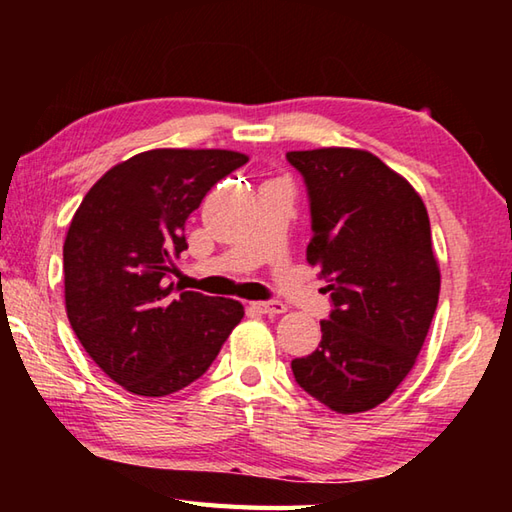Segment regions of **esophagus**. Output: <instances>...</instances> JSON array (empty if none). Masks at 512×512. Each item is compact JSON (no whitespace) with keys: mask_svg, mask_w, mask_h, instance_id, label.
<instances>
[{"mask_svg":"<svg viewBox=\"0 0 512 512\" xmlns=\"http://www.w3.org/2000/svg\"><path fill=\"white\" fill-rule=\"evenodd\" d=\"M253 307L259 311V314H268V316H277V314H284L287 311V305L284 302H253Z\"/></svg>","mask_w":512,"mask_h":512,"instance_id":"34e87169","label":"esophagus"}]
</instances>
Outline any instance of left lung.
I'll use <instances>...</instances> for the list:
<instances>
[{"label": "left lung", "mask_w": 512, "mask_h": 512, "mask_svg": "<svg viewBox=\"0 0 512 512\" xmlns=\"http://www.w3.org/2000/svg\"><path fill=\"white\" fill-rule=\"evenodd\" d=\"M309 189L307 262L325 275L332 314L320 343L291 370L336 413L386 402L418 361L440 293L420 194L377 155L348 146L291 151Z\"/></svg>", "instance_id": "1"}]
</instances>
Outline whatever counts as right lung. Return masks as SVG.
Instances as JSON below:
<instances>
[{"label":"right lung","instance_id":"1","mask_svg":"<svg viewBox=\"0 0 512 512\" xmlns=\"http://www.w3.org/2000/svg\"><path fill=\"white\" fill-rule=\"evenodd\" d=\"M228 149H151L90 187L63 244L65 309L85 352L128 393L183 391L212 366L244 305L196 291L173 296L185 221L241 164Z\"/></svg>","mask_w":512,"mask_h":512}]
</instances>
